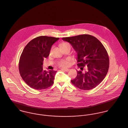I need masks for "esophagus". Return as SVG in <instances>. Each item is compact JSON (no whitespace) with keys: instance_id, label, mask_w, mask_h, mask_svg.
Here are the masks:
<instances>
[{"instance_id":"obj_1","label":"esophagus","mask_w":128,"mask_h":128,"mask_svg":"<svg viewBox=\"0 0 128 128\" xmlns=\"http://www.w3.org/2000/svg\"><path fill=\"white\" fill-rule=\"evenodd\" d=\"M62 70L63 71H64V72H68L70 70L68 68H62Z\"/></svg>"}]
</instances>
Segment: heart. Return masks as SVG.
<instances>
[{"mask_svg": "<svg viewBox=\"0 0 128 128\" xmlns=\"http://www.w3.org/2000/svg\"><path fill=\"white\" fill-rule=\"evenodd\" d=\"M69 44L68 43H63L61 44L60 46L65 45V44ZM69 64H70V60L69 59L62 60L58 63V66L60 68H66L69 66Z\"/></svg>", "mask_w": 128, "mask_h": 128, "instance_id": "obj_1", "label": "heart"}]
</instances>
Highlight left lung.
<instances>
[{
  "mask_svg": "<svg viewBox=\"0 0 128 128\" xmlns=\"http://www.w3.org/2000/svg\"><path fill=\"white\" fill-rule=\"evenodd\" d=\"M62 39L70 43L78 53V66L82 70L72 83L80 89L88 90L99 85L105 78L109 58L104 46L96 38L83 34ZM85 70H83V68Z\"/></svg>",
  "mask_w": 128,
  "mask_h": 128,
  "instance_id": "1",
  "label": "left lung"
}]
</instances>
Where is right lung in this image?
<instances>
[{
	"label": "right lung",
	"mask_w": 128,
	"mask_h": 128,
	"mask_svg": "<svg viewBox=\"0 0 128 128\" xmlns=\"http://www.w3.org/2000/svg\"><path fill=\"white\" fill-rule=\"evenodd\" d=\"M59 38L42 36L35 38L25 46L19 62L20 76L30 87L41 90L53 84L56 71L44 70L43 62L50 54L52 45Z\"/></svg>",
	"instance_id": "obj_1"
}]
</instances>
